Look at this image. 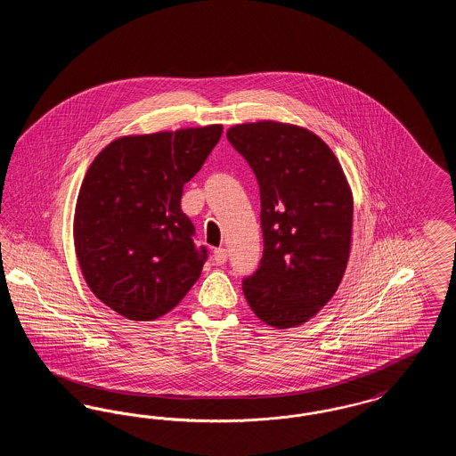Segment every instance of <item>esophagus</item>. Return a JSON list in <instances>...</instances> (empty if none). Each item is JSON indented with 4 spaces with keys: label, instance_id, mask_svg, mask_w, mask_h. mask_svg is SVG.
I'll return each mask as SVG.
<instances>
[{
    "label": "esophagus",
    "instance_id": "34e87169",
    "mask_svg": "<svg viewBox=\"0 0 456 456\" xmlns=\"http://www.w3.org/2000/svg\"><path fill=\"white\" fill-rule=\"evenodd\" d=\"M214 261H216V265H218V266L225 265V261H227V249L217 248V249L214 251Z\"/></svg>",
    "mask_w": 456,
    "mask_h": 456
}]
</instances>
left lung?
Masks as SVG:
<instances>
[{
	"label": "left lung",
	"mask_w": 456,
	"mask_h": 456,
	"mask_svg": "<svg viewBox=\"0 0 456 456\" xmlns=\"http://www.w3.org/2000/svg\"><path fill=\"white\" fill-rule=\"evenodd\" d=\"M227 140L260 184L263 256L242 292L266 325H301L333 297L347 268V179L325 142L299 126L238 125Z\"/></svg>",
	"instance_id": "1"
}]
</instances>
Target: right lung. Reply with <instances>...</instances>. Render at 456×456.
<instances>
[{"label":"right lung","instance_id":"right-lung-1","mask_svg":"<svg viewBox=\"0 0 456 456\" xmlns=\"http://www.w3.org/2000/svg\"><path fill=\"white\" fill-rule=\"evenodd\" d=\"M220 125L123 136L95 157L75 208V251L90 290L134 322L169 313L198 281L208 249L181 210L183 186Z\"/></svg>","mask_w":456,"mask_h":456}]
</instances>
